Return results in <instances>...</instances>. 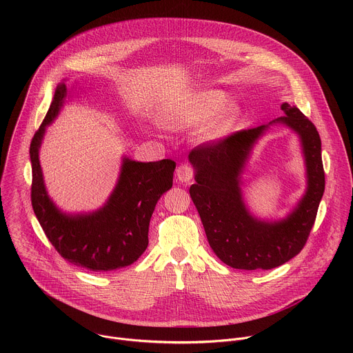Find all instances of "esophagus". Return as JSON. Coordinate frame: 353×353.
<instances>
[{
    "label": "esophagus",
    "mask_w": 353,
    "mask_h": 353,
    "mask_svg": "<svg viewBox=\"0 0 353 353\" xmlns=\"http://www.w3.org/2000/svg\"><path fill=\"white\" fill-rule=\"evenodd\" d=\"M195 176V169L190 163H181L176 170V177L180 183H190Z\"/></svg>",
    "instance_id": "34e87169"
}]
</instances>
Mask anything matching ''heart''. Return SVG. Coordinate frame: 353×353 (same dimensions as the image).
<instances>
[{"label": "heart", "instance_id": "obj_1", "mask_svg": "<svg viewBox=\"0 0 353 353\" xmlns=\"http://www.w3.org/2000/svg\"><path fill=\"white\" fill-rule=\"evenodd\" d=\"M225 102L226 94L221 90H199L170 106L166 119L172 127L180 128L203 121L219 110L216 116L201 130V137L204 139H212L228 130V127L236 119V106L226 105L223 108L221 106L225 105Z\"/></svg>", "mask_w": 353, "mask_h": 353}]
</instances>
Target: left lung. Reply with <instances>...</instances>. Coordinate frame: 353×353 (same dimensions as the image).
<instances>
[{
  "mask_svg": "<svg viewBox=\"0 0 353 353\" xmlns=\"http://www.w3.org/2000/svg\"><path fill=\"white\" fill-rule=\"evenodd\" d=\"M281 109L285 116L272 123H282L299 134L307 168V191L283 221L253 218L241 199V169L268 125L201 143L188 155L196 170L190 195L208 243L221 261L236 270H271L297 256L309 239L324 194L321 139L316 125L296 106L283 103Z\"/></svg>",
  "mask_w": 353,
  "mask_h": 353,
  "instance_id": "obj_1",
  "label": "left lung"
}]
</instances>
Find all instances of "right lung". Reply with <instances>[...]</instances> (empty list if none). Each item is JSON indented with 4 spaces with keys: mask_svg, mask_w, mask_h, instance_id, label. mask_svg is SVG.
<instances>
[{
    "mask_svg": "<svg viewBox=\"0 0 353 353\" xmlns=\"http://www.w3.org/2000/svg\"><path fill=\"white\" fill-rule=\"evenodd\" d=\"M65 94V85H59L30 142V199L34 215L50 243L68 263L94 272L131 265L148 247L150 216L158 199L172 188L176 163L172 159L142 163L124 158L119 183L103 208L89 215L61 214L46 192L39 148L46 125L59 114Z\"/></svg>",
    "mask_w": 353,
    "mask_h": 353,
    "instance_id": "add662e5",
    "label": "right lung"
}]
</instances>
